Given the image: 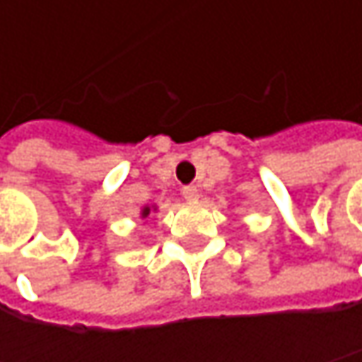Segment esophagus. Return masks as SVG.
Segmentation results:
<instances>
[{"label":"esophagus","mask_w":362,"mask_h":362,"mask_svg":"<svg viewBox=\"0 0 362 362\" xmlns=\"http://www.w3.org/2000/svg\"><path fill=\"white\" fill-rule=\"evenodd\" d=\"M182 197H184L186 201H197V199H199V188H197V186H184V188H182Z\"/></svg>","instance_id":"34e87169"}]
</instances>
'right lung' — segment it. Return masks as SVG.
<instances>
[{"label":"right lung","mask_w":362,"mask_h":362,"mask_svg":"<svg viewBox=\"0 0 362 362\" xmlns=\"http://www.w3.org/2000/svg\"><path fill=\"white\" fill-rule=\"evenodd\" d=\"M153 209H157V207H153ZM148 214H151V207H148V205H146V207H142L140 216H142V218H148Z\"/></svg>","instance_id":"right-lung-1"}]
</instances>
